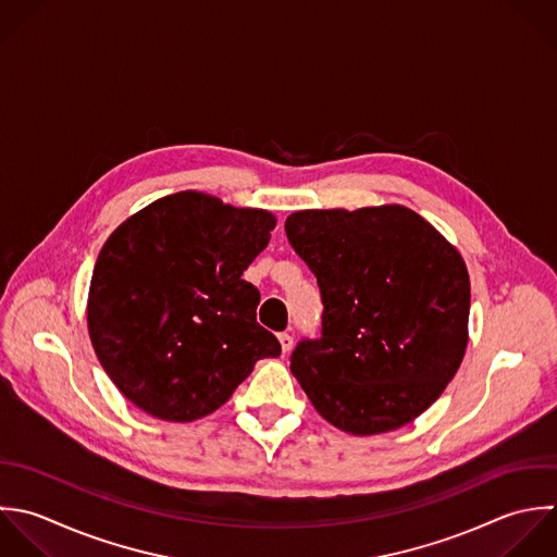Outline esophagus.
<instances>
[{"mask_svg": "<svg viewBox=\"0 0 557 557\" xmlns=\"http://www.w3.org/2000/svg\"><path fill=\"white\" fill-rule=\"evenodd\" d=\"M277 338H280L282 351H284V354H288V351H290V347H293V334H288V332H282Z\"/></svg>", "mask_w": 557, "mask_h": 557, "instance_id": "1", "label": "esophagus"}]
</instances>
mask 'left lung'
Instances as JSON below:
<instances>
[{"mask_svg":"<svg viewBox=\"0 0 557 557\" xmlns=\"http://www.w3.org/2000/svg\"><path fill=\"white\" fill-rule=\"evenodd\" d=\"M284 227L323 301L321 336L290 354L317 412L356 436L414 421L465 358L471 284L458 249L404 206L301 210Z\"/></svg>","mask_w":557,"mask_h":557,"instance_id":"left-lung-1","label":"left lung"}]
</instances>
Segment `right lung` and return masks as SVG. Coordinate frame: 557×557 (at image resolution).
<instances>
[{
  "instance_id": "1",
  "label": "right lung",
  "mask_w": 557,
  "mask_h": 557,
  "mask_svg": "<svg viewBox=\"0 0 557 557\" xmlns=\"http://www.w3.org/2000/svg\"><path fill=\"white\" fill-rule=\"evenodd\" d=\"M275 216L184 190L119 225L88 293V334L114 386L164 421L223 406L280 341L256 321L260 293L243 271Z\"/></svg>"
}]
</instances>
